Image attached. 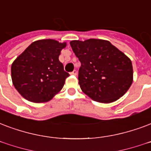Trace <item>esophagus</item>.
Returning a JSON list of instances; mask_svg holds the SVG:
<instances>
[{
	"mask_svg": "<svg viewBox=\"0 0 151 151\" xmlns=\"http://www.w3.org/2000/svg\"><path fill=\"white\" fill-rule=\"evenodd\" d=\"M70 74H72V75H73V76H76L77 74H78V72H77V70H73V72H71Z\"/></svg>",
	"mask_w": 151,
	"mask_h": 151,
	"instance_id": "obj_1",
	"label": "esophagus"
}]
</instances>
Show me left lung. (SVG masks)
<instances>
[{"instance_id": "obj_1", "label": "left lung", "mask_w": 151, "mask_h": 151, "mask_svg": "<svg viewBox=\"0 0 151 151\" xmlns=\"http://www.w3.org/2000/svg\"><path fill=\"white\" fill-rule=\"evenodd\" d=\"M70 46L81 63L79 85L84 93L109 104L126 93L133 81L132 61L108 40H72Z\"/></svg>"}]
</instances>
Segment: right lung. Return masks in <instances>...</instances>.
<instances>
[{"instance_id": "1", "label": "right lung", "mask_w": 151, "mask_h": 151, "mask_svg": "<svg viewBox=\"0 0 151 151\" xmlns=\"http://www.w3.org/2000/svg\"><path fill=\"white\" fill-rule=\"evenodd\" d=\"M66 42L40 40L27 47L12 64V84L27 101L42 103L50 101L63 88L70 74L58 60Z\"/></svg>"}]
</instances>
